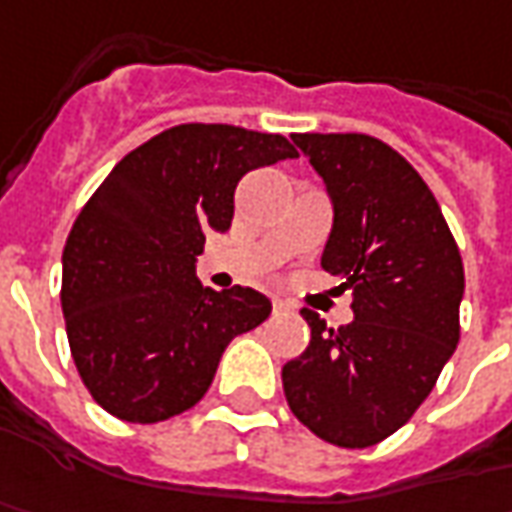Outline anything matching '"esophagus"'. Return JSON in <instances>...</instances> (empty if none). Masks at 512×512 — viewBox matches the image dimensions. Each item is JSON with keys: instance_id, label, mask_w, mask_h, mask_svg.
<instances>
[{"instance_id": "34e87169", "label": "esophagus", "mask_w": 512, "mask_h": 512, "mask_svg": "<svg viewBox=\"0 0 512 512\" xmlns=\"http://www.w3.org/2000/svg\"><path fill=\"white\" fill-rule=\"evenodd\" d=\"M272 309H274V314H280V311H289V303H283V300H272Z\"/></svg>"}]
</instances>
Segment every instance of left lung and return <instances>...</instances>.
<instances>
[{"label":"left lung","mask_w":512,"mask_h":512,"mask_svg":"<svg viewBox=\"0 0 512 512\" xmlns=\"http://www.w3.org/2000/svg\"><path fill=\"white\" fill-rule=\"evenodd\" d=\"M334 223L323 269L351 291L354 320L311 309L309 348L283 365L291 414L340 448H371L428 399L459 343L465 269L428 184L394 147L362 133H300Z\"/></svg>","instance_id":"8db88e82"}]
</instances>
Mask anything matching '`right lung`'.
I'll return each instance as SVG.
<instances>
[{"instance_id": "right-lung-1", "label": "right lung", "mask_w": 512, "mask_h": 512, "mask_svg": "<svg viewBox=\"0 0 512 512\" xmlns=\"http://www.w3.org/2000/svg\"><path fill=\"white\" fill-rule=\"evenodd\" d=\"M294 155L283 135L178 124L124 155L84 203L64 243L62 311L81 382L107 414H184L226 345L269 317L260 291L203 289L195 260L209 232L232 226L240 178Z\"/></svg>"}]
</instances>
